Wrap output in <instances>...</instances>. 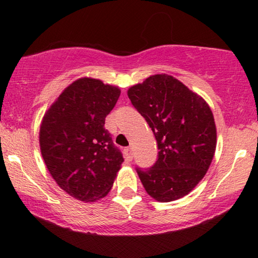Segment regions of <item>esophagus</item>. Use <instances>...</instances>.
Returning <instances> with one entry per match:
<instances>
[{"label": "esophagus", "instance_id": "34e87169", "mask_svg": "<svg viewBox=\"0 0 258 258\" xmlns=\"http://www.w3.org/2000/svg\"><path fill=\"white\" fill-rule=\"evenodd\" d=\"M124 155H125L126 161H132L133 160V149H132V148H125Z\"/></svg>", "mask_w": 258, "mask_h": 258}]
</instances>
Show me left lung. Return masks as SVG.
I'll return each mask as SVG.
<instances>
[{
  "instance_id": "obj_1",
  "label": "left lung",
  "mask_w": 258,
  "mask_h": 258,
  "mask_svg": "<svg viewBox=\"0 0 258 258\" xmlns=\"http://www.w3.org/2000/svg\"><path fill=\"white\" fill-rule=\"evenodd\" d=\"M157 141L158 158L137 169L154 200L171 202L194 190L207 174L216 150V125L209 104L171 75L156 74L128 89Z\"/></svg>"
}]
</instances>
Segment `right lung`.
I'll return each instance as SVG.
<instances>
[{"mask_svg": "<svg viewBox=\"0 0 258 258\" xmlns=\"http://www.w3.org/2000/svg\"><path fill=\"white\" fill-rule=\"evenodd\" d=\"M119 95L118 87L81 77L62 91L42 118V157L57 185L74 199H103L121 169L122 154L104 128Z\"/></svg>", "mask_w": 258, "mask_h": 258, "instance_id": "1", "label": "right lung"}]
</instances>
